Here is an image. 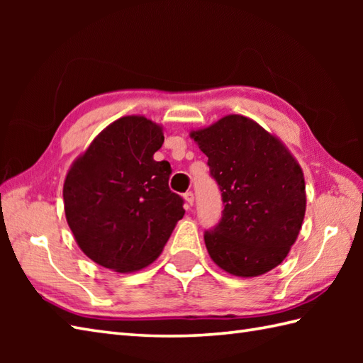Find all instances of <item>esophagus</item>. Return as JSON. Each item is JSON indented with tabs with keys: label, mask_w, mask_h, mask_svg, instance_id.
Masks as SVG:
<instances>
[{
	"label": "esophagus",
	"mask_w": 363,
	"mask_h": 363,
	"mask_svg": "<svg viewBox=\"0 0 363 363\" xmlns=\"http://www.w3.org/2000/svg\"><path fill=\"white\" fill-rule=\"evenodd\" d=\"M184 199H186V209H190V207L194 206L195 195L191 194V191H187V194H184Z\"/></svg>",
	"instance_id": "obj_1"
}]
</instances>
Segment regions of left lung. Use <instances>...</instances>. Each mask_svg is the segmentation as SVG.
Wrapping results in <instances>:
<instances>
[{
	"mask_svg": "<svg viewBox=\"0 0 363 363\" xmlns=\"http://www.w3.org/2000/svg\"><path fill=\"white\" fill-rule=\"evenodd\" d=\"M221 190V220L206 230L211 259L226 273L256 277L276 268L296 242L306 213V182L279 138L243 115L191 130Z\"/></svg>",
	"mask_w": 363,
	"mask_h": 363,
	"instance_id": "1",
	"label": "left lung"
}]
</instances>
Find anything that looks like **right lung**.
<instances>
[{"label": "right lung", "mask_w": 363, "mask_h": 363, "mask_svg": "<svg viewBox=\"0 0 363 363\" xmlns=\"http://www.w3.org/2000/svg\"><path fill=\"white\" fill-rule=\"evenodd\" d=\"M162 143L164 128L128 115L104 128L68 169L67 223L95 264L117 273L148 267L186 213L168 187L172 167L152 159Z\"/></svg>", "instance_id": "right-lung-1"}]
</instances>
